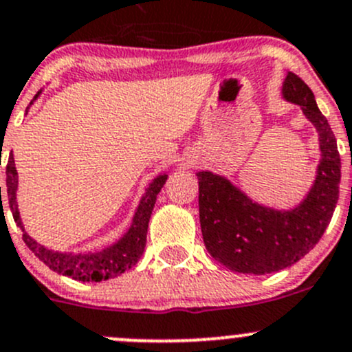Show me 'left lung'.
Instances as JSON below:
<instances>
[{"label": "left lung", "mask_w": 352, "mask_h": 352, "mask_svg": "<svg viewBox=\"0 0 352 352\" xmlns=\"http://www.w3.org/2000/svg\"><path fill=\"white\" fill-rule=\"evenodd\" d=\"M281 97L298 105L318 134L320 162L303 201L291 209H276L254 201L226 177L197 172L199 219L211 257L242 274H269L289 267L308 254L332 219L340 184V156L327 119L314 91L287 71Z\"/></svg>", "instance_id": "obj_1"}]
</instances>
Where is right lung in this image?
Returning a JSON list of instances; mask_svg holds the SVG:
<instances>
[{
    "label": "right lung",
    "instance_id": "right-lung-1",
    "mask_svg": "<svg viewBox=\"0 0 352 352\" xmlns=\"http://www.w3.org/2000/svg\"><path fill=\"white\" fill-rule=\"evenodd\" d=\"M42 90L37 91L34 100L30 105L41 97ZM30 105L27 107L30 109ZM168 175L166 173H160L156 175L150 184H148L146 190H144L143 197L138 202V208L134 211L133 221L127 232L120 236L117 242L110 243L109 247L102 248V250H90V252H61L52 250V248L45 247V245L38 243L37 240L32 239L25 230L22 216H20L19 201H16V190H19V172L15 166V158H13V151L10 153L8 165H6V194H8L10 209H12L13 219H15L16 226L23 232V242L54 272L63 276H69V278L76 279V281L83 283H100L107 281V279L117 278V276L124 274L129 271L131 267L138 264L144 252V245H146V233H148V223H150L151 212H153L156 196L165 186ZM1 196V189H0ZM1 199V197H0Z\"/></svg>",
    "mask_w": 352,
    "mask_h": 352
}]
</instances>
